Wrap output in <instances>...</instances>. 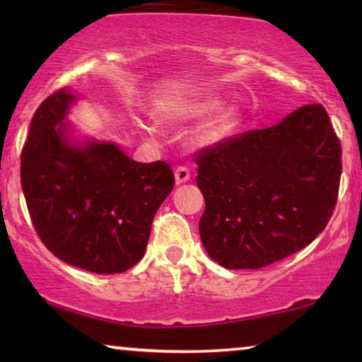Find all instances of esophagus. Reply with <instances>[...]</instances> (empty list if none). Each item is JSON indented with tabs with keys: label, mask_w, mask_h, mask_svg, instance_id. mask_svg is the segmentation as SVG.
I'll return each mask as SVG.
<instances>
[{
	"label": "esophagus",
	"mask_w": 362,
	"mask_h": 362,
	"mask_svg": "<svg viewBox=\"0 0 362 362\" xmlns=\"http://www.w3.org/2000/svg\"><path fill=\"white\" fill-rule=\"evenodd\" d=\"M191 177V173L186 166H177L175 170V180L177 185H182V182H187Z\"/></svg>",
	"instance_id": "esophagus-1"
}]
</instances>
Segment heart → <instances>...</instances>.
Instances as JSON below:
<instances>
[{
  "instance_id": "b5f03b06",
  "label": "heart",
  "mask_w": 362,
  "mask_h": 362,
  "mask_svg": "<svg viewBox=\"0 0 362 362\" xmlns=\"http://www.w3.org/2000/svg\"><path fill=\"white\" fill-rule=\"evenodd\" d=\"M221 105L222 102L216 97L170 102L166 103V105L156 108L155 118L158 122H186L192 120V118L209 115V113L215 112ZM240 123L242 113L239 108L234 105L220 108L219 111L207 118V120L197 128L196 143L199 146L219 145L221 141L230 138L237 130H239Z\"/></svg>"
}]
</instances>
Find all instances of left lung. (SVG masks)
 Listing matches in <instances>:
<instances>
[{
    "label": "left lung",
    "instance_id": "obj_1",
    "mask_svg": "<svg viewBox=\"0 0 362 362\" xmlns=\"http://www.w3.org/2000/svg\"><path fill=\"white\" fill-rule=\"evenodd\" d=\"M207 254L226 269H262L311 244L333 216L341 143L320 103L196 155Z\"/></svg>",
    "mask_w": 362,
    "mask_h": 362
}]
</instances>
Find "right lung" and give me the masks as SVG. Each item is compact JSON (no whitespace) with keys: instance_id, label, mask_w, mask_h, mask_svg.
<instances>
[{"instance_id":"obj_1","label":"right lung","mask_w":362,"mask_h":362,"mask_svg":"<svg viewBox=\"0 0 362 362\" xmlns=\"http://www.w3.org/2000/svg\"><path fill=\"white\" fill-rule=\"evenodd\" d=\"M76 100L61 88L34 113L21 153L23 192L39 239L57 259L122 274L145 254L175 175L165 161H133L115 143L78 141L66 122Z\"/></svg>"}]
</instances>
